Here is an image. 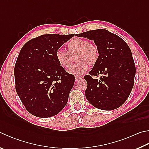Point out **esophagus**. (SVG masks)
I'll list each match as a JSON object with an SVG mask.
<instances>
[{"label":"esophagus","mask_w":149,"mask_h":149,"mask_svg":"<svg viewBox=\"0 0 149 149\" xmlns=\"http://www.w3.org/2000/svg\"><path fill=\"white\" fill-rule=\"evenodd\" d=\"M83 79V77L82 76H75V81H79V80H80V79Z\"/></svg>","instance_id":"34e87169"}]
</instances>
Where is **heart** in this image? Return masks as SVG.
I'll return each instance as SVG.
<instances>
[{
  "label": "heart",
  "instance_id": "1",
  "mask_svg": "<svg viewBox=\"0 0 149 149\" xmlns=\"http://www.w3.org/2000/svg\"><path fill=\"white\" fill-rule=\"evenodd\" d=\"M67 51L58 49L55 58L58 64L64 69L71 66L75 58L77 63L68 70L70 74L79 76L87 71L88 65L94 66L99 59V50L96 45L86 39L75 38L68 43Z\"/></svg>",
  "mask_w": 149,
  "mask_h": 149
}]
</instances>
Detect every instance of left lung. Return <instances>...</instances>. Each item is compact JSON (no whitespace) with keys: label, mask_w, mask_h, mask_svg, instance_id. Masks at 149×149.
<instances>
[{"label":"left lung","mask_w":149,"mask_h":149,"mask_svg":"<svg viewBox=\"0 0 149 149\" xmlns=\"http://www.w3.org/2000/svg\"><path fill=\"white\" fill-rule=\"evenodd\" d=\"M94 40L99 50L98 63L84 78L87 82L85 96L98 109L113 110L121 106L134 86L136 66L130 49L117 35L96 29L75 35ZM102 74L100 79L92 76Z\"/></svg>","instance_id":"obj_1"}]
</instances>
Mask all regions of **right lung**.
Returning a JSON list of instances; mask_svg holds the SVG:
<instances>
[{"instance_id": "1", "label": "right lung", "mask_w": 149, "mask_h": 149, "mask_svg": "<svg viewBox=\"0 0 149 149\" xmlns=\"http://www.w3.org/2000/svg\"><path fill=\"white\" fill-rule=\"evenodd\" d=\"M74 36L44 34L21 48L14 68L15 89L26 110L36 117H53L67 104L75 77L59 65L55 53Z\"/></svg>"}]
</instances>
